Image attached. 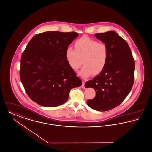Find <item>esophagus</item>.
I'll return each mask as SVG.
<instances>
[{
	"mask_svg": "<svg viewBox=\"0 0 152 152\" xmlns=\"http://www.w3.org/2000/svg\"><path fill=\"white\" fill-rule=\"evenodd\" d=\"M84 84H85V82H84V81H83V82H82V86H81V87H82V88H83V89L86 88V87H85V86H84Z\"/></svg>",
	"mask_w": 152,
	"mask_h": 152,
	"instance_id": "34e87169",
	"label": "esophagus"
}]
</instances>
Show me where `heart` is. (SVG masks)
Returning <instances> with one entry per match:
<instances>
[{
	"instance_id": "heart-1",
	"label": "heart",
	"mask_w": 152,
	"mask_h": 152,
	"mask_svg": "<svg viewBox=\"0 0 152 152\" xmlns=\"http://www.w3.org/2000/svg\"><path fill=\"white\" fill-rule=\"evenodd\" d=\"M75 49L68 47L65 57L69 66L75 71L82 64L84 65L79 72L83 78H87L93 73L99 74L104 69L108 60V48L105 43L84 36L74 44Z\"/></svg>"
}]
</instances>
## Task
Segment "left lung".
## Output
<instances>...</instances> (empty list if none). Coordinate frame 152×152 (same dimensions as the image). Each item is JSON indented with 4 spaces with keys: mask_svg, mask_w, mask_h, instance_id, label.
<instances>
[{
    "mask_svg": "<svg viewBox=\"0 0 152 152\" xmlns=\"http://www.w3.org/2000/svg\"><path fill=\"white\" fill-rule=\"evenodd\" d=\"M108 48V60L104 69L85 84L92 87L95 97L87 100L91 108L106 111L120 104L131 91L134 80L135 61L127 42L114 31L95 34Z\"/></svg>",
    "mask_w": 152,
    "mask_h": 152,
    "instance_id": "8db88e82",
    "label": "left lung"
}]
</instances>
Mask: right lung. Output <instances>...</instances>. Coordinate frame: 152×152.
<instances>
[{
    "mask_svg": "<svg viewBox=\"0 0 152 152\" xmlns=\"http://www.w3.org/2000/svg\"><path fill=\"white\" fill-rule=\"evenodd\" d=\"M79 34L46 31L34 36L20 59V77L29 98L44 107L64 104L72 88L82 81L65 57L68 46Z\"/></svg>",
    "mask_w": 152,
    "mask_h": 152,
    "instance_id": "add662e5",
    "label": "right lung"
}]
</instances>
